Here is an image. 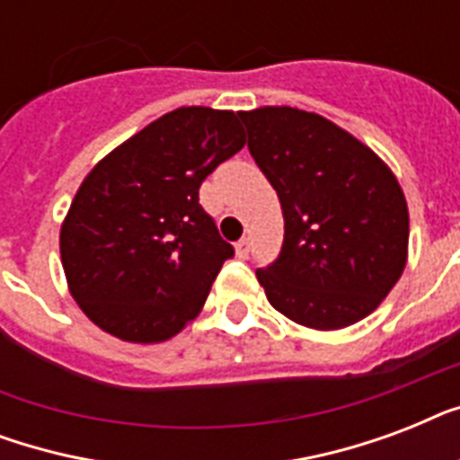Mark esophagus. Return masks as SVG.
<instances>
[{"instance_id": "obj_1", "label": "esophagus", "mask_w": 460, "mask_h": 460, "mask_svg": "<svg viewBox=\"0 0 460 460\" xmlns=\"http://www.w3.org/2000/svg\"><path fill=\"white\" fill-rule=\"evenodd\" d=\"M248 252H251V238H241L236 243V255L238 258H248Z\"/></svg>"}]
</instances>
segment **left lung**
<instances>
[{"label":"left lung","instance_id":"1","mask_svg":"<svg viewBox=\"0 0 460 460\" xmlns=\"http://www.w3.org/2000/svg\"><path fill=\"white\" fill-rule=\"evenodd\" d=\"M248 150L279 195L284 243L258 270L267 301L310 329L356 324L385 301L408 258V205L392 169L313 111H238Z\"/></svg>","mask_w":460,"mask_h":460}]
</instances>
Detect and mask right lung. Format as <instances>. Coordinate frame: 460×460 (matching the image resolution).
<instances>
[{
  "label": "right lung",
  "mask_w": 460,
  "mask_h": 460,
  "mask_svg": "<svg viewBox=\"0 0 460 460\" xmlns=\"http://www.w3.org/2000/svg\"><path fill=\"white\" fill-rule=\"evenodd\" d=\"M245 146L226 110L181 107L111 150L61 224L68 291L107 334L159 343L198 317L234 258L198 190Z\"/></svg>",
  "instance_id": "obj_1"
}]
</instances>
